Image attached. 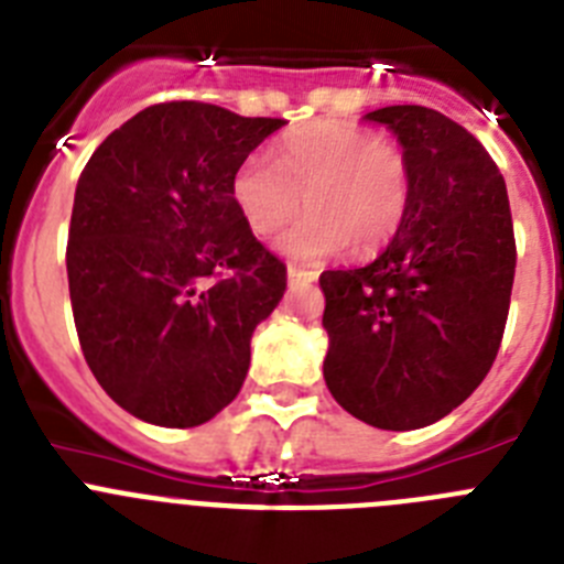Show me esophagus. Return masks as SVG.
I'll list each match as a JSON object with an SVG mask.
<instances>
[{"mask_svg":"<svg viewBox=\"0 0 564 564\" xmlns=\"http://www.w3.org/2000/svg\"><path fill=\"white\" fill-rule=\"evenodd\" d=\"M316 279H318L316 271H305V268H296V265L288 268V282H291V285H307V282H316Z\"/></svg>","mask_w":564,"mask_h":564,"instance_id":"1","label":"esophagus"}]
</instances>
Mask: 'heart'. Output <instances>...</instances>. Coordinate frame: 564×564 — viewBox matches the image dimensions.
<instances>
[{
    "mask_svg": "<svg viewBox=\"0 0 564 564\" xmlns=\"http://www.w3.org/2000/svg\"><path fill=\"white\" fill-rule=\"evenodd\" d=\"M231 197L253 234L271 237L307 206L285 237L282 253L322 262L347 251L376 253L401 231L412 197V169L403 149L370 129L322 121L291 132L276 158L257 149L239 163Z\"/></svg>",
    "mask_w": 564,
    "mask_h": 564,
    "instance_id": "obj_1",
    "label": "heart"
}]
</instances>
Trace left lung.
Here are the masks:
<instances>
[{
  "mask_svg": "<svg viewBox=\"0 0 564 564\" xmlns=\"http://www.w3.org/2000/svg\"><path fill=\"white\" fill-rule=\"evenodd\" d=\"M387 123L412 169L410 212L370 265L325 271V381L358 421L421 430L480 387L506 330L517 246L506 181L482 143L437 109Z\"/></svg>",
  "mask_w": 564,
  "mask_h": 564,
  "instance_id": "8db88e82",
  "label": "left lung"
}]
</instances>
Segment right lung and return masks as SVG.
Wrapping results in <instances>:
<instances>
[{
    "label": "right lung",
    "instance_id": "add662e5",
    "mask_svg": "<svg viewBox=\"0 0 564 564\" xmlns=\"http://www.w3.org/2000/svg\"><path fill=\"white\" fill-rule=\"evenodd\" d=\"M285 127L203 101L141 109L93 152L67 279L89 370L129 415L188 430L237 398L288 268L231 197L239 163Z\"/></svg>",
    "mask_w": 564,
    "mask_h": 564
}]
</instances>
